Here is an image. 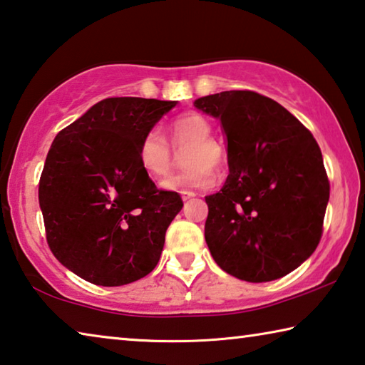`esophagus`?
Wrapping results in <instances>:
<instances>
[{
	"label": "esophagus",
	"mask_w": 365,
	"mask_h": 365,
	"mask_svg": "<svg viewBox=\"0 0 365 365\" xmlns=\"http://www.w3.org/2000/svg\"><path fill=\"white\" fill-rule=\"evenodd\" d=\"M195 196H196V193H193V191H183L182 200L183 201H188V200H191V197H195Z\"/></svg>",
	"instance_id": "1"
}]
</instances>
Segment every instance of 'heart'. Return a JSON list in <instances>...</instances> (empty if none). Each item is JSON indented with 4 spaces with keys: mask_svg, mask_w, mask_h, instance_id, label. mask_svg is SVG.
I'll list each match as a JSON object with an SVG mask.
<instances>
[{
    "mask_svg": "<svg viewBox=\"0 0 365 365\" xmlns=\"http://www.w3.org/2000/svg\"><path fill=\"white\" fill-rule=\"evenodd\" d=\"M169 132L172 143L183 153V168L187 170L170 177L163 183L169 191H195L214 187V175L211 170L219 172L225 164V153L217 141L212 138L214 128L205 115L188 113L170 122ZM138 160L141 169L153 180H163L170 174L175 163V154L165 135L159 128L148 130L138 145Z\"/></svg>",
    "mask_w": 365,
    "mask_h": 365,
    "instance_id": "1",
    "label": "heart"
}]
</instances>
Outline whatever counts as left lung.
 Listing matches in <instances>:
<instances>
[{
    "instance_id": "1",
    "label": "left lung",
    "mask_w": 365,
    "mask_h": 365,
    "mask_svg": "<svg viewBox=\"0 0 365 365\" xmlns=\"http://www.w3.org/2000/svg\"><path fill=\"white\" fill-rule=\"evenodd\" d=\"M195 108L220 120L230 169L219 193L206 196L211 256L240 280L280 279L322 237L330 183L317 141L282 104L255 91L202 96Z\"/></svg>"
}]
</instances>
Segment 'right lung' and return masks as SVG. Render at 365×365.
Instances as JSON below:
<instances>
[{"instance_id": "add662e5", "label": "right lung", "mask_w": 365, "mask_h": 365, "mask_svg": "<svg viewBox=\"0 0 365 365\" xmlns=\"http://www.w3.org/2000/svg\"><path fill=\"white\" fill-rule=\"evenodd\" d=\"M175 104L108 98L54 138L40 177V207L49 250L80 279L120 287L159 262L183 202L145 174L138 145Z\"/></svg>"}]
</instances>
